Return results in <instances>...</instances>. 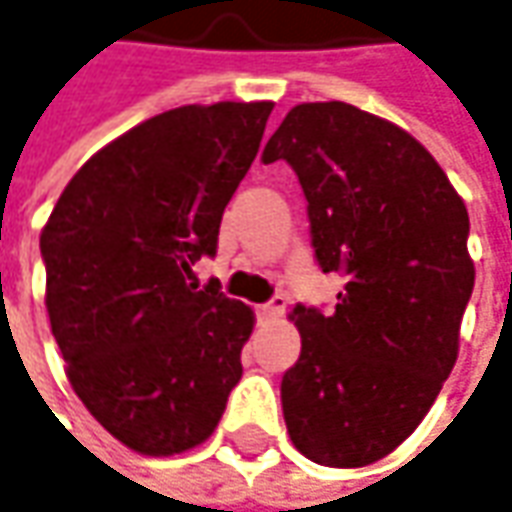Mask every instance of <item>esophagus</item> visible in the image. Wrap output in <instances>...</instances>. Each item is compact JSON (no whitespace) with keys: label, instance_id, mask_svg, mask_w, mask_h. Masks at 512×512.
Instances as JSON below:
<instances>
[{"label":"esophagus","instance_id":"1","mask_svg":"<svg viewBox=\"0 0 512 512\" xmlns=\"http://www.w3.org/2000/svg\"><path fill=\"white\" fill-rule=\"evenodd\" d=\"M284 310H287V301H284V296H273L267 304H259V307H256V315L264 318V321H270V318H279Z\"/></svg>","mask_w":512,"mask_h":512}]
</instances>
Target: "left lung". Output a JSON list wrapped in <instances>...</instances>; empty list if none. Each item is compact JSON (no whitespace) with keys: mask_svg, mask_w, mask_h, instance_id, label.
<instances>
[{"mask_svg":"<svg viewBox=\"0 0 512 512\" xmlns=\"http://www.w3.org/2000/svg\"><path fill=\"white\" fill-rule=\"evenodd\" d=\"M296 171L335 310L296 304L301 355L281 408L301 454L360 468L392 454L448 380L473 293L468 208L414 137L358 106L287 112L262 163Z\"/></svg>","mask_w":512,"mask_h":512,"instance_id":"8db88e82","label":"left lung"}]
</instances>
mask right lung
I'll list each match as a JSON object with an SVG mask.
<instances>
[{
  "label": "right lung",
  "instance_id": "1",
  "mask_svg": "<svg viewBox=\"0 0 512 512\" xmlns=\"http://www.w3.org/2000/svg\"><path fill=\"white\" fill-rule=\"evenodd\" d=\"M273 104L180 106L89 157L41 231L47 312L72 389L106 431L149 456L211 437L242 377L253 312L194 262Z\"/></svg>",
  "mask_w": 512,
  "mask_h": 512
}]
</instances>
